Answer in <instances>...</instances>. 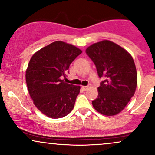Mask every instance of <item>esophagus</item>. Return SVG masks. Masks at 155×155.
Instances as JSON below:
<instances>
[{"label": "esophagus", "mask_w": 155, "mask_h": 155, "mask_svg": "<svg viewBox=\"0 0 155 155\" xmlns=\"http://www.w3.org/2000/svg\"><path fill=\"white\" fill-rule=\"evenodd\" d=\"M81 88H82L84 90H87L89 88V87L88 86H82L81 87Z\"/></svg>", "instance_id": "obj_1"}]
</instances>
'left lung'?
Here are the masks:
<instances>
[{
	"label": "left lung",
	"mask_w": 155,
	"mask_h": 155,
	"mask_svg": "<svg viewBox=\"0 0 155 155\" xmlns=\"http://www.w3.org/2000/svg\"><path fill=\"white\" fill-rule=\"evenodd\" d=\"M86 53L95 63L99 77L105 79L97 88L98 95L92 101V106L105 116L117 115L125 108L136 90L138 79L133 57L108 40L92 44Z\"/></svg>",
	"instance_id": "8db88e82"
}]
</instances>
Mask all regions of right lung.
Listing matches in <instances>:
<instances>
[{"instance_id":"1","label":"right lung","mask_w":155,"mask_h":155,"mask_svg":"<svg viewBox=\"0 0 155 155\" xmlns=\"http://www.w3.org/2000/svg\"><path fill=\"white\" fill-rule=\"evenodd\" d=\"M81 52L72 44L57 41L39 49L30 60L25 74L28 92L35 107L49 118L65 117L74 107L81 87L62 78Z\"/></svg>"}]
</instances>
